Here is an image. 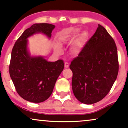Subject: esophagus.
<instances>
[{
	"mask_svg": "<svg viewBox=\"0 0 128 128\" xmlns=\"http://www.w3.org/2000/svg\"><path fill=\"white\" fill-rule=\"evenodd\" d=\"M64 68H67L69 67V64H68V62H64Z\"/></svg>",
	"mask_w": 128,
	"mask_h": 128,
	"instance_id": "esophagus-1",
	"label": "esophagus"
}]
</instances>
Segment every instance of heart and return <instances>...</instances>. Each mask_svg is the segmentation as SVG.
<instances>
[{
    "label": "heart",
    "mask_w": 128,
    "mask_h": 128,
    "mask_svg": "<svg viewBox=\"0 0 128 128\" xmlns=\"http://www.w3.org/2000/svg\"><path fill=\"white\" fill-rule=\"evenodd\" d=\"M56 50H57V51H58V52H60V49H59V48H57V49H56ZM73 52H74V54H76V53L78 52V50L77 49H74Z\"/></svg>",
    "instance_id": "heart-1"
}]
</instances>
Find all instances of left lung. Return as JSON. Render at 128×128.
I'll list each match as a JSON object with an SVG mask.
<instances>
[{
  "label": "left lung",
  "mask_w": 128,
  "mask_h": 128,
  "mask_svg": "<svg viewBox=\"0 0 128 128\" xmlns=\"http://www.w3.org/2000/svg\"><path fill=\"white\" fill-rule=\"evenodd\" d=\"M69 68L73 92L79 101L93 104L107 95L116 79L119 62L115 41L102 26L98 24Z\"/></svg>",
  "instance_id": "8db88e82"
}]
</instances>
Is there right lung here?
Instances as JSON below:
<instances>
[{
  "label": "right lung",
  "mask_w": 128,
  "mask_h": 128,
  "mask_svg": "<svg viewBox=\"0 0 128 128\" xmlns=\"http://www.w3.org/2000/svg\"><path fill=\"white\" fill-rule=\"evenodd\" d=\"M54 25L35 24L18 38L12 50L9 74L16 92L23 99L34 103L49 98L58 78L64 70V60L48 62L42 57H30L27 50V38L38 32L49 38Z\"/></svg>",
  "instance_id": "add662e5"
}]
</instances>
